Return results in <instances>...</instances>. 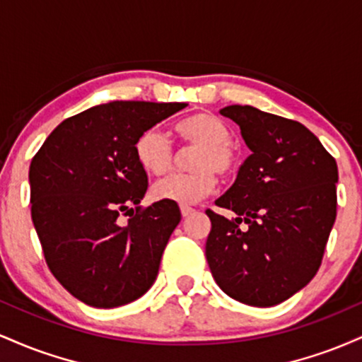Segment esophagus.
I'll return each mask as SVG.
<instances>
[{"instance_id":"esophagus-1","label":"esophagus","mask_w":362,"mask_h":362,"mask_svg":"<svg viewBox=\"0 0 362 362\" xmlns=\"http://www.w3.org/2000/svg\"><path fill=\"white\" fill-rule=\"evenodd\" d=\"M180 211H182V216H184V218H187V216H190L194 213V207H190V206H180Z\"/></svg>"}]
</instances>
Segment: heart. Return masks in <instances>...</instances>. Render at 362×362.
Instances as JSON below:
<instances>
[{"label":"heart","instance_id":"heart-1","mask_svg":"<svg viewBox=\"0 0 362 362\" xmlns=\"http://www.w3.org/2000/svg\"><path fill=\"white\" fill-rule=\"evenodd\" d=\"M182 148H195L189 158V173H172L153 185L158 201L194 204L214 190L216 173L221 178L235 175L238 156L233 146V132L228 124L213 114H195L175 126ZM136 160L144 172L161 175L172 168L175 160L172 143L160 129L141 132L134 144Z\"/></svg>","mask_w":362,"mask_h":362}]
</instances>
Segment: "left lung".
<instances>
[{
  "instance_id": "1",
  "label": "left lung",
  "mask_w": 362,
  "mask_h": 362,
  "mask_svg": "<svg viewBox=\"0 0 362 362\" xmlns=\"http://www.w3.org/2000/svg\"><path fill=\"white\" fill-rule=\"evenodd\" d=\"M221 114L238 124L252 155L216 201L236 218L206 211L207 264L233 300L279 305L305 288L322 265L337 216V163L296 120L250 105L224 107ZM242 222L247 226L240 227Z\"/></svg>"
}]
</instances>
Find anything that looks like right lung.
<instances>
[{
    "label": "right lung",
    "mask_w": 362,
    "mask_h": 362,
    "mask_svg": "<svg viewBox=\"0 0 362 362\" xmlns=\"http://www.w3.org/2000/svg\"><path fill=\"white\" fill-rule=\"evenodd\" d=\"M185 107L136 100L91 107L62 120L32 158L30 211L45 264L85 305H127L155 282L182 216L177 202L138 206L148 175L134 144Z\"/></svg>",
    "instance_id": "add662e5"
}]
</instances>
